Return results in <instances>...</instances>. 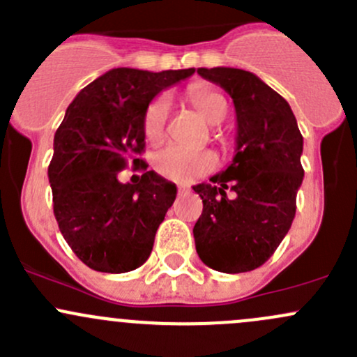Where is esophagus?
<instances>
[{"mask_svg": "<svg viewBox=\"0 0 357 357\" xmlns=\"http://www.w3.org/2000/svg\"><path fill=\"white\" fill-rule=\"evenodd\" d=\"M190 193V190L186 188V186H178V195H188Z\"/></svg>", "mask_w": 357, "mask_h": 357, "instance_id": "esophagus-1", "label": "esophagus"}]
</instances>
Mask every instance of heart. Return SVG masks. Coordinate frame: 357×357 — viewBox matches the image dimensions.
<instances>
[{
	"mask_svg": "<svg viewBox=\"0 0 357 357\" xmlns=\"http://www.w3.org/2000/svg\"><path fill=\"white\" fill-rule=\"evenodd\" d=\"M190 102L208 124H221L228 115V103L218 91L195 86L188 91ZM167 95H158L149 105L143 117V132L150 143L162 139L169 115ZM153 167L160 176L178 183H190L207 174L215 167V157L208 150H188L178 145H167L153 155Z\"/></svg>",
	"mask_w": 357,
	"mask_h": 357,
	"instance_id": "b5f03b06",
	"label": "heart"
}]
</instances>
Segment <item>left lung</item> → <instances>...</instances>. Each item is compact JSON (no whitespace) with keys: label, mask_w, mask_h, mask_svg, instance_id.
Instances as JSON below:
<instances>
[{"label":"left lung","mask_w":357,"mask_h":357,"mask_svg":"<svg viewBox=\"0 0 357 357\" xmlns=\"http://www.w3.org/2000/svg\"><path fill=\"white\" fill-rule=\"evenodd\" d=\"M197 72L231 96L236 114L231 164L193 186L204 202L193 228L197 254L215 271H252L271 257L295 218L304 139L289 102L255 74L233 67Z\"/></svg>","instance_id":"obj_1"}]
</instances>
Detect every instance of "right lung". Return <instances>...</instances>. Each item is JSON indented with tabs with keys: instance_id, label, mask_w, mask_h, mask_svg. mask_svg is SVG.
I'll return each instance as SVG.
<instances>
[{
	"instance_id": "add662e5",
	"label": "right lung",
	"mask_w": 357,
	"mask_h": 357,
	"mask_svg": "<svg viewBox=\"0 0 357 357\" xmlns=\"http://www.w3.org/2000/svg\"><path fill=\"white\" fill-rule=\"evenodd\" d=\"M193 72L112 68L67 107L48 178L60 231L88 268L117 275L150 257L178 188L136 158L145 149L143 117L158 93ZM128 161L146 169L139 183L118 181Z\"/></svg>"
}]
</instances>
